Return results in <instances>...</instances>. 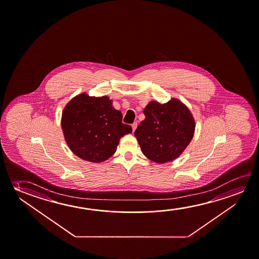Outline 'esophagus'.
Masks as SVG:
<instances>
[{"mask_svg": "<svg viewBox=\"0 0 259 259\" xmlns=\"http://www.w3.org/2000/svg\"><path fill=\"white\" fill-rule=\"evenodd\" d=\"M132 128H133V132H135L137 128V123H134L132 124Z\"/></svg>", "mask_w": 259, "mask_h": 259, "instance_id": "esophagus-1", "label": "esophagus"}]
</instances>
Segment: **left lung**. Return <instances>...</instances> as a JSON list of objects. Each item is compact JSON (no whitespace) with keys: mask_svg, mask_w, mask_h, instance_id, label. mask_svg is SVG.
I'll return each instance as SVG.
<instances>
[{"mask_svg":"<svg viewBox=\"0 0 259 259\" xmlns=\"http://www.w3.org/2000/svg\"><path fill=\"white\" fill-rule=\"evenodd\" d=\"M144 114L145 119L135 136L144 155L159 164L178 159L195 135V118L189 108L176 98L165 104L151 100Z\"/></svg>","mask_w":259,"mask_h":259,"instance_id":"1","label":"left lung"}]
</instances>
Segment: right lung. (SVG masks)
Masks as SVG:
<instances>
[{
	"label": "right lung",
	"mask_w": 259,
	"mask_h": 259,
	"mask_svg": "<svg viewBox=\"0 0 259 259\" xmlns=\"http://www.w3.org/2000/svg\"><path fill=\"white\" fill-rule=\"evenodd\" d=\"M122 117L108 96L91 97L83 92L65 105L61 126L68 147L77 157L100 163L115 153L121 137L132 133Z\"/></svg>",
	"instance_id": "right-lung-1"
}]
</instances>
